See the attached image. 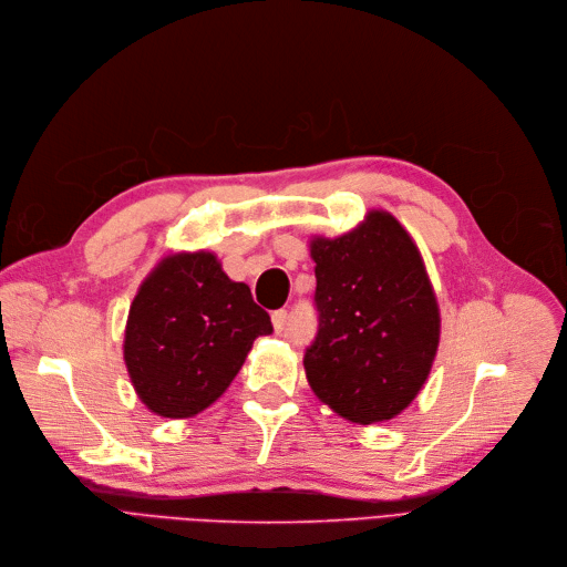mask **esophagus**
I'll use <instances>...</instances> for the list:
<instances>
[{
    "label": "esophagus",
    "instance_id": "esophagus-1",
    "mask_svg": "<svg viewBox=\"0 0 567 567\" xmlns=\"http://www.w3.org/2000/svg\"><path fill=\"white\" fill-rule=\"evenodd\" d=\"M286 326H288V313H286L284 309L275 311V313H272V328H275V332L281 334V332L286 330Z\"/></svg>",
    "mask_w": 567,
    "mask_h": 567
}]
</instances>
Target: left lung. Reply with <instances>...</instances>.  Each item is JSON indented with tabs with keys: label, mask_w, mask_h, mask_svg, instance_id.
Masks as SVG:
<instances>
[{
	"label": "left lung",
	"mask_w": 567,
	"mask_h": 567,
	"mask_svg": "<svg viewBox=\"0 0 567 567\" xmlns=\"http://www.w3.org/2000/svg\"><path fill=\"white\" fill-rule=\"evenodd\" d=\"M318 337L305 355L313 394L355 424L406 411L441 341V309L411 233L371 209L339 237L313 235Z\"/></svg>",
	"instance_id": "1"
}]
</instances>
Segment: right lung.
I'll return each instance as SVG.
<instances>
[{
	"label": "right lung",
	"instance_id": "add662e5",
	"mask_svg": "<svg viewBox=\"0 0 567 567\" xmlns=\"http://www.w3.org/2000/svg\"><path fill=\"white\" fill-rule=\"evenodd\" d=\"M269 332L267 311L217 254L168 251L128 307L124 364L150 413L186 420L228 390L256 337Z\"/></svg>",
	"mask_w": 567,
	"mask_h": 567
}]
</instances>
